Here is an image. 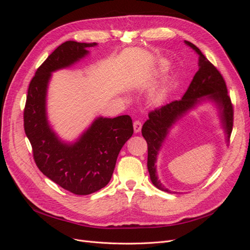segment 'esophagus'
Instances as JSON below:
<instances>
[{"label": "esophagus", "mask_w": 250, "mask_h": 250, "mask_svg": "<svg viewBox=\"0 0 250 250\" xmlns=\"http://www.w3.org/2000/svg\"><path fill=\"white\" fill-rule=\"evenodd\" d=\"M133 129H134V132L135 133H138V132H140L141 131V129H142V123L140 122V121H134L133 122Z\"/></svg>", "instance_id": "obj_1"}]
</instances>
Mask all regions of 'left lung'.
Masks as SVG:
<instances>
[{
	"label": "left lung",
	"instance_id": "8db88e82",
	"mask_svg": "<svg viewBox=\"0 0 250 250\" xmlns=\"http://www.w3.org/2000/svg\"><path fill=\"white\" fill-rule=\"evenodd\" d=\"M187 46L192 48L198 54L199 69L190 83L186 94L180 100L172 101L149 112V119L142 127V134L148 145L147 167L152 184L164 192H170L157 177L156 160L158 151L172 128L186 113L195 108L196 105L204 100L214 101L219 109L221 123L226 134V141H229L233 124V108L228 94L225 81L215 65L210 63L202 52L190 42L185 41Z\"/></svg>",
	"mask_w": 250,
	"mask_h": 250
}]
</instances>
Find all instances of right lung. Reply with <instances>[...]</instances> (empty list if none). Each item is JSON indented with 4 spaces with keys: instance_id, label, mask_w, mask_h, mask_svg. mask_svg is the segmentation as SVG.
<instances>
[{
    "instance_id": "1",
    "label": "right lung",
    "mask_w": 250,
    "mask_h": 250,
    "mask_svg": "<svg viewBox=\"0 0 250 250\" xmlns=\"http://www.w3.org/2000/svg\"><path fill=\"white\" fill-rule=\"evenodd\" d=\"M85 43L67 41L52 52L29 84L24 109V128L33 157L43 175L64 190L88 195L106 186L120 150L133 133L129 116L97 118L75 143L60 140L47 117V89L52 72L69 67L88 54Z\"/></svg>"
}]
</instances>
